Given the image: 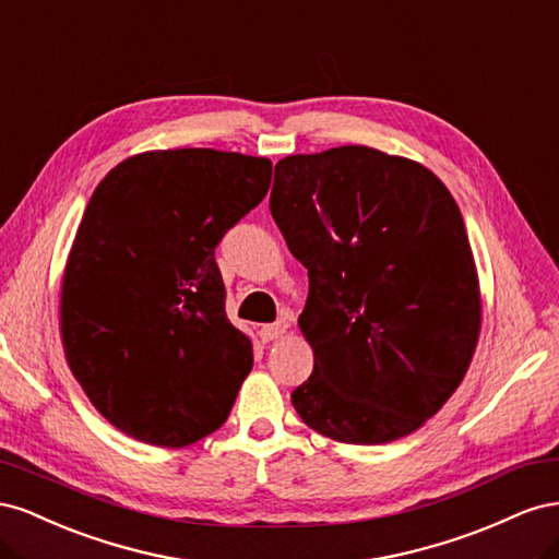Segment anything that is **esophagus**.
I'll list each match as a JSON object with an SVG mask.
<instances>
[{"label": "esophagus", "mask_w": 559, "mask_h": 559, "mask_svg": "<svg viewBox=\"0 0 559 559\" xmlns=\"http://www.w3.org/2000/svg\"><path fill=\"white\" fill-rule=\"evenodd\" d=\"M286 329H289V321H286V319L282 317V319L273 321V324H263V326L259 329V335H261L263 343H270V341H277L280 335H284Z\"/></svg>", "instance_id": "obj_1"}]
</instances>
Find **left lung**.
Listing matches in <instances>:
<instances>
[{"mask_svg":"<svg viewBox=\"0 0 559 559\" xmlns=\"http://www.w3.org/2000/svg\"><path fill=\"white\" fill-rule=\"evenodd\" d=\"M270 212L310 294L314 352L292 403L310 429L380 445L419 429L460 386L480 333L464 218L425 165L370 146L286 156Z\"/></svg>","mask_w":559,"mask_h":559,"instance_id":"1","label":"left lung"}]
</instances>
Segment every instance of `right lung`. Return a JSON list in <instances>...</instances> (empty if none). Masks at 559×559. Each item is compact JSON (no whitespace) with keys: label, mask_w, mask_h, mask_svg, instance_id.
Here are the masks:
<instances>
[{"label":"right lung","mask_w":559,"mask_h":559,"mask_svg":"<svg viewBox=\"0 0 559 559\" xmlns=\"http://www.w3.org/2000/svg\"><path fill=\"white\" fill-rule=\"evenodd\" d=\"M270 177L267 158L175 148L97 183L67 259L60 331L74 378L116 429L183 448L228 419L253 354L226 317L214 249Z\"/></svg>","instance_id":"obj_1"}]
</instances>
